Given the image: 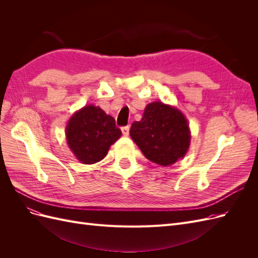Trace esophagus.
Segmentation results:
<instances>
[{"label": "esophagus", "mask_w": 258, "mask_h": 258, "mask_svg": "<svg viewBox=\"0 0 258 258\" xmlns=\"http://www.w3.org/2000/svg\"><path fill=\"white\" fill-rule=\"evenodd\" d=\"M129 130H130L129 126H126V127H122L121 128V132H122L123 137H128L129 136Z\"/></svg>", "instance_id": "1"}]
</instances>
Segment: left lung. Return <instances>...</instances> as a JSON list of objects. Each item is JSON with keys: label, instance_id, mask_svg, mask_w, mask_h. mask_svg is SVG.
Here are the masks:
<instances>
[{"label": "left lung", "instance_id": "8db88e82", "mask_svg": "<svg viewBox=\"0 0 258 258\" xmlns=\"http://www.w3.org/2000/svg\"><path fill=\"white\" fill-rule=\"evenodd\" d=\"M130 137L148 160L163 167L183 158L191 139L185 115L161 101L146 105L142 119L131 124Z\"/></svg>", "mask_w": 258, "mask_h": 258}]
</instances>
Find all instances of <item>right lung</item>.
I'll use <instances>...</instances> for the list:
<instances>
[{"mask_svg":"<svg viewBox=\"0 0 258 258\" xmlns=\"http://www.w3.org/2000/svg\"><path fill=\"white\" fill-rule=\"evenodd\" d=\"M121 137L115 119L92 104L76 111L66 127V138L76 159L85 165L102 160L111 145Z\"/></svg>","mask_w":258,"mask_h":258,"instance_id":"right-lung-1","label":"right lung"}]
</instances>
